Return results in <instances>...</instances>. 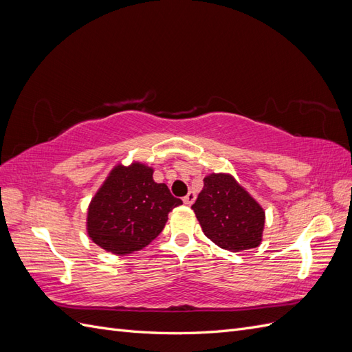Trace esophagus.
<instances>
[{"label":"esophagus","mask_w":352,"mask_h":352,"mask_svg":"<svg viewBox=\"0 0 352 352\" xmlns=\"http://www.w3.org/2000/svg\"><path fill=\"white\" fill-rule=\"evenodd\" d=\"M194 201H195V194L194 192H188V195L184 197V202L186 206H190Z\"/></svg>","instance_id":"1"}]
</instances>
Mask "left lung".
Listing matches in <instances>:
<instances>
[{"label": "left lung", "instance_id": "1", "mask_svg": "<svg viewBox=\"0 0 352 352\" xmlns=\"http://www.w3.org/2000/svg\"><path fill=\"white\" fill-rule=\"evenodd\" d=\"M192 210L206 236L223 250L257 248L264 229V210L230 175L204 177Z\"/></svg>", "mask_w": 352, "mask_h": 352}]
</instances>
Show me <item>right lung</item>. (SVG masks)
Listing matches in <instances>:
<instances>
[{"label": "right lung", "mask_w": 352, "mask_h": 352, "mask_svg": "<svg viewBox=\"0 0 352 352\" xmlns=\"http://www.w3.org/2000/svg\"><path fill=\"white\" fill-rule=\"evenodd\" d=\"M180 204L166 184L154 182L153 168L119 164L91 201L88 235L113 254L140 251L162 233L168 212Z\"/></svg>", "instance_id": "right-lung-1"}]
</instances>
